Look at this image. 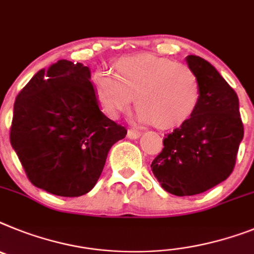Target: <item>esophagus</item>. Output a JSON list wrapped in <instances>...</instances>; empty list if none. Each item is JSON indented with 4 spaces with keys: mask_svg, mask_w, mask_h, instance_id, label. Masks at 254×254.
<instances>
[{
    "mask_svg": "<svg viewBox=\"0 0 254 254\" xmlns=\"http://www.w3.org/2000/svg\"><path fill=\"white\" fill-rule=\"evenodd\" d=\"M127 136H128V138H132V140H133V138L140 137V136H141V132L137 131V129L135 128H129L128 131H127Z\"/></svg>",
    "mask_w": 254,
    "mask_h": 254,
    "instance_id": "1",
    "label": "esophagus"
}]
</instances>
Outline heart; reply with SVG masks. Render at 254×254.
<instances>
[{
    "label": "heart",
    "instance_id": "1",
    "mask_svg": "<svg viewBox=\"0 0 254 254\" xmlns=\"http://www.w3.org/2000/svg\"><path fill=\"white\" fill-rule=\"evenodd\" d=\"M113 73L97 71L94 91L104 112L127 113L135 99L138 119L158 129H173L191 118L200 101V81L188 65L160 56H125L113 63Z\"/></svg>",
    "mask_w": 254,
    "mask_h": 254
}]
</instances>
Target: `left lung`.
Returning <instances> with one entry per match:
<instances>
[{
	"label": "left lung",
	"mask_w": 254,
	"mask_h": 254,
	"mask_svg": "<svg viewBox=\"0 0 254 254\" xmlns=\"http://www.w3.org/2000/svg\"><path fill=\"white\" fill-rule=\"evenodd\" d=\"M200 81L201 94L191 118L163 140L151 171L166 191L177 196L200 194L230 176L244 136L239 99L213 65L186 58Z\"/></svg>",
	"instance_id": "8db88e82"
}]
</instances>
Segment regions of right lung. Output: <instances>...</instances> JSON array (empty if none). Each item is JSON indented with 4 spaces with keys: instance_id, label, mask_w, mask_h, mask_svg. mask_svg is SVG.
Wrapping results in <instances>:
<instances>
[{
    "instance_id": "obj_1",
    "label": "right lung",
    "mask_w": 254,
    "mask_h": 254,
    "mask_svg": "<svg viewBox=\"0 0 254 254\" xmlns=\"http://www.w3.org/2000/svg\"><path fill=\"white\" fill-rule=\"evenodd\" d=\"M127 129L100 110L91 71L59 60L41 69L14 104L10 142L34 186L81 196L96 185L110 148Z\"/></svg>"
}]
</instances>
